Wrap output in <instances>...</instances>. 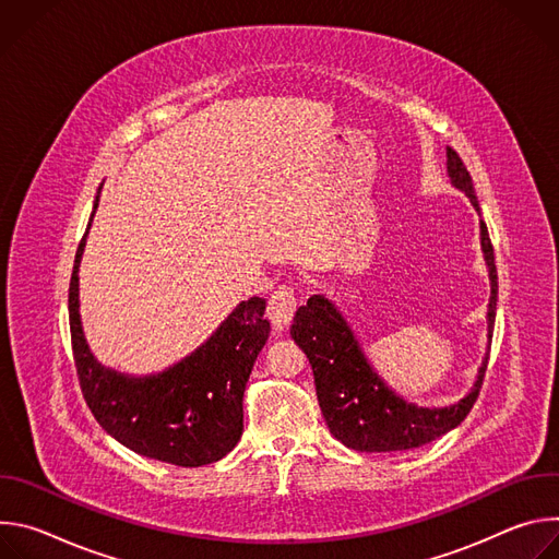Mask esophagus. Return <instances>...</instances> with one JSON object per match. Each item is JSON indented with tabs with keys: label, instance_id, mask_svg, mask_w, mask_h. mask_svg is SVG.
<instances>
[{
	"label": "esophagus",
	"instance_id": "esophagus-1",
	"mask_svg": "<svg viewBox=\"0 0 559 559\" xmlns=\"http://www.w3.org/2000/svg\"><path fill=\"white\" fill-rule=\"evenodd\" d=\"M298 307V294L292 285H281L267 302V316L274 328H285Z\"/></svg>",
	"mask_w": 559,
	"mask_h": 559
}]
</instances>
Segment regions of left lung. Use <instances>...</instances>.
Here are the masks:
<instances>
[{
	"label": "left lung",
	"instance_id": "left-lung-1",
	"mask_svg": "<svg viewBox=\"0 0 559 559\" xmlns=\"http://www.w3.org/2000/svg\"><path fill=\"white\" fill-rule=\"evenodd\" d=\"M447 170L451 183L480 212L471 175L453 147H447ZM480 243L491 281L487 311L491 341L498 305V270L485 221H480ZM289 334L309 358L318 405H321L332 436L345 447L367 453L416 449L455 429L475 405L489 362L487 354L473 389L460 403L429 409L407 403L378 378L343 313L325 296L313 294L307 305L298 307Z\"/></svg>",
	"mask_w": 559,
	"mask_h": 559
}]
</instances>
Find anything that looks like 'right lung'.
<instances>
[{
  "label": "right lung",
  "instance_id": "add662e5",
  "mask_svg": "<svg viewBox=\"0 0 559 559\" xmlns=\"http://www.w3.org/2000/svg\"><path fill=\"white\" fill-rule=\"evenodd\" d=\"M97 205L99 194L91 223ZM88 229L74 254L68 309L74 367L93 416L115 440L152 460L203 466L225 457L241 440L246 384L270 336L265 298L243 300L175 367L143 378L117 373L95 360L79 318V263Z\"/></svg>",
  "mask_w": 559,
  "mask_h": 559
}]
</instances>
